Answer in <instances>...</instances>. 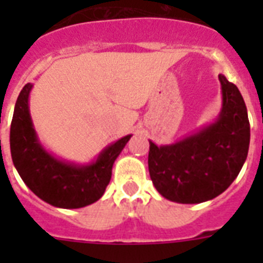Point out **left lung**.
I'll list each match as a JSON object with an SVG mask.
<instances>
[{
    "instance_id": "obj_1",
    "label": "left lung",
    "mask_w": 263,
    "mask_h": 263,
    "mask_svg": "<svg viewBox=\"0 0 263 263\" xmlns=\"http://www.w3.org/2000/svg\"><path fill=\"white\" fill-rule=\"evenodd\" d=\"M222 108L213 124L173 145L150 141L148 173L157 191L175 203L197 204L227 190L245 163L250 124L240 90L218 75Z\"/></svg>"
}]
</instances>
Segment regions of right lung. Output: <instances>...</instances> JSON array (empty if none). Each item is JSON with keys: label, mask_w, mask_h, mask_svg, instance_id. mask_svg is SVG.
Wrapping results in <instances>:
<instances>
[{"label": "right lung", "mask_w": 263, "mask_h": 263, "mask_svg": "<svg viewBox=\"0 0 263 263\" xmlns=\"http://www.w3.org/2000/svg\"><path fill=\"white\" fill-rule=\"evenodd\" d=\"M32 84L21 90L10 126L13 163L25 184L42 200L58 208H83L103 196L111 178V167L132 136L109 145L87 166L53 157L38 141L29 110Z\"/></svg>", "instance_id": "add662e5"}]
</instances>
